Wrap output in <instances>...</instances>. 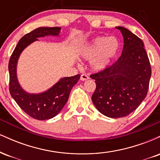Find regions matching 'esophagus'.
<instances>
[{
  "instance_id": "esophagus-1",
  "label": "esophagus",
  "mask_w": 160,
  "mask_h": 160,
  "mask_svg": "<svg viewBox=\"0 0 160 160\" xmlns=\"http://www.w3.org/2000/svg\"><path fill=\"white\" fill-rule=\"evenodd\" d=\"M89 77L86 74H81V76H80V80H81L82 81H85V80H89Z\"/></svg>"
}]
</instances>
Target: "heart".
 Wrapping results in <instances>:
<instances>
[{
	"label": "heart",
	"mask_w": 160,
	"mask_h": 160,
	"mask_svg": "<svg viewBox=\"0 0 160 160\" xmlns=\"http://www.w3.org/2000/svg\"><path fill=\"white\" fill-rule=\"evenodd\" d=\"M120 48V41L115 37H98L82 49L81 57L86 60H92V69L101 71L110 65L118 54Z\"/></svg>",
	"instance_id": "heart-1"
}]
</instances>
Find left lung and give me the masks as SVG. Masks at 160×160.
I'll list each match as a JSON object with an SVG mask.
<instances>
[{
    "instance_id": "1",
    "label": "left lung",
    "mask_w": 160,
    "mask_h": 160,
    "mask_svg": "<svg viewBox=\"0 0 160 160\" xmlns=\"http://www.w3.org/2000/svg\"><path fill=\"white\" fill-rule=\"evenodd\" d=\"M116 28L123 37L122 54L113 65L90 75L96 83L92 96L93 104L111 118L126 117L138 108L148 94L151 77L142 40L126 28Z\"/></svg>"
}]
</instances>
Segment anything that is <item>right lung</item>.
Here are the masks:
<instances>
[{
	"label": "right lung",
	"instance_id": "obj_1",
	"mask_svg": "<svg viewBox=\"0 0 160 160\" xmlns=\"http://www.w3.org/2000/svg\"><path fill=\"white\" fill-rule=\"evenodd\" d=\"M61 28L40 27L28 33L19 40L11 55L8 69L10 73V92L24 112L38 120H49L56 116L67 103L71 89L78 82L80 75L62 78L48 90L39 94H29L20 86L16 77V65L22 50L38 38L58 36Z\"/></svg>",
	"mask_w": 160,
	"mask_h": 160
}]
</instances>
